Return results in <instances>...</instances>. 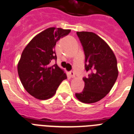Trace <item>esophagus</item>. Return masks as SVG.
I'll return each mask as SVG.
<instances>
[{
    "label": "esophagus",
    "instance_id": "1",
    "mask_svg": "<svg viewBox=\"0 0 134 134\" xmlns=\"http://www.w3.org/2000/svg\"><path fill=\"white\" fill-rule=\"evenodd\" d=\"M69 74H70V77H71L72 78H74L75 77V72H73V71H70Z\"/></svg>",
    "mask_w": 134,
    "mask_h": 134
}]
</instances>
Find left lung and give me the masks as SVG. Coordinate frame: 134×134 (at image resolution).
I'll return each instance as SVG.
<instances>
[{
	"label": "left lung",
	"instance_id": "1",
	"mask_svg": "<svg viewBox=\"0 0 134 134\" xmlns=\"http://www.w3.org/2000/svg\"><path fill=\"white\" fill-rule=\"evenodd\" d=\"M85 55V68L90 72L83 77L85 87L75 96L80 101L93 103L104 98L118 76L117 59L108 44L92 32H77Z\"/></svg>",
	"mask_w": 134,
	"mask_h": 134
}]
</instances>
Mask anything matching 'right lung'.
<instances>
[{
	"mask_svg": "<svg viewBox=\"0 0 134 134\" xmlns=\"http://www.w3.org/2000/svg\"><path fill=\"white\" fill-rule=\"evenodd\" d=\"M69 29L49 28L32 39L23 50L17 70L21 82L28 93L40 100L52 97L64 80V70L52 60L57 61L55 45L60 38L67 36Z\"/></svg>",
	"mask_w": 134,
	"mask_h": 134,
	"instance_id": "right-lung-1",
	"label": "right lung"
}]
</instances>
